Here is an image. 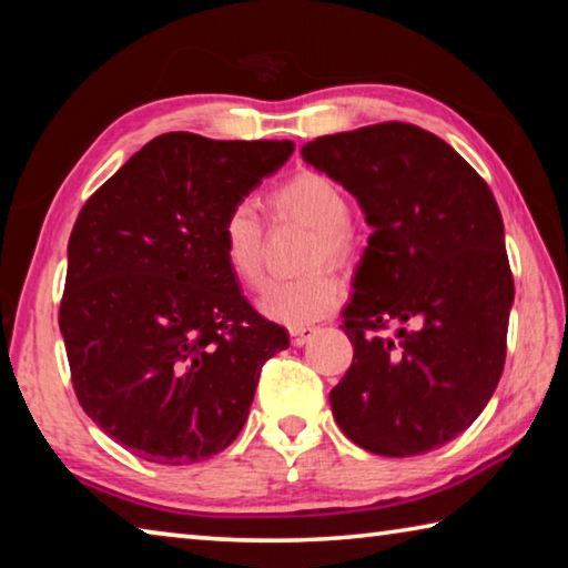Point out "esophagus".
Segmentation results:
<instances>
[{
  "mask_svg": "<svg viewBox=\"0 0 568 568\" xmlns=\"http://www.w3.org/2000/svg\"><path fill=\"white\" fill-rule=\"evenodd\" d=\"M313 333H315L313 328H293L291 331V343L295 345V348H301V345H305L307 341H311Z\"/></svg>",
  "mask_w": 568,
  "mask_h": 568,
  "instance_id": "1",
  "label": "esophagus"
}]
</instances>
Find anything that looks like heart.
<instances>
[{
  "label": "heart",
  "mask_w": 568,
  "mask_h": 568,
  "mask_svg": "<svg viewBox=\"0 0 568 568\" xmlns=\"http://www.w3.org/2000/svg\"><path fill=\"white\" fill-rule=\"evenodd\" d=\"M281 215L295 217L315 227L313 263L345 265L353 253V235L348 227L351 203L338 182L321 172H301L283 182L271 197ZM220 247L230 271L245 287L261 291L265 283L263 267V223L250 203H235L220 223ZM343 301V283L331 271H315L297 281L275 283L267 287L261 311L267 321L285 328H305L331 315Z\"/></svg>",
  "instance_id": "heart-1"
}]
</instances>
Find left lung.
<instances>
[{
	"mask_svg": "<svg viewBox=\"0 0 568 568\" xmlns=\"http://www.w3.org/2000/svg\"><path fill=\"white\" fill-rule=\"evenodd\" d=\"M303 160L358 200L371 225L341 328L353 363L331 408L378 456L428 454L494 396L514 277L494 192L436 134L368 124L307 142ZM393 324V336L377 331Z\"/></svg>",
	"mask_w": 568,
	"mask_h": 568,
	"instance_id": "1",
	"label": "left lung"
}]
</instances>
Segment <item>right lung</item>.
Segmentation results:
<instances>
[{
    "mask_svg": "<svg viewBox=\"0 0 568 568\" xmlns=\"http://www.w3.org/2000/svg\"><path fill=\"white\" fill-rule=\"evenodd\" d=\"M291 155L293 142L160 134L77 217L60 305L74 393L150 464L225 450L263 363L291 345L245 301L220 247L227 210Z\"/></svg>",
    "mask_w": 568,
    "mask_h": 568,
    "instance_id": "right-lung-1",
    "label": "right lung"
}]
</instances>
